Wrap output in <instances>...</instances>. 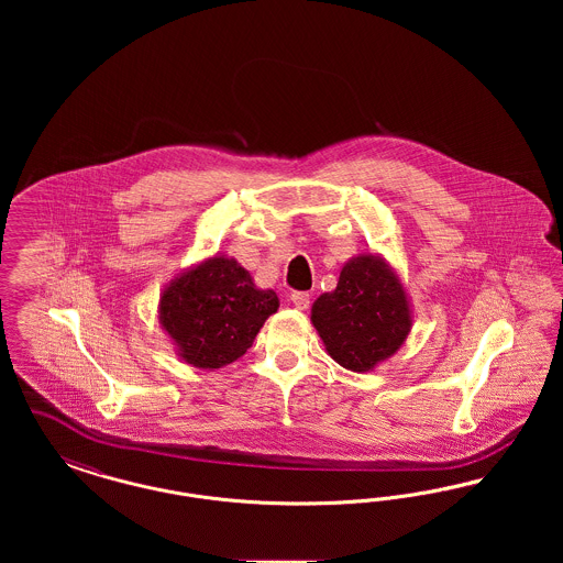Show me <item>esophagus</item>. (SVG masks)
Wrapping results in <instances>:
<instances>
[{
	"instance_id": "esophagus-1",
	"label": "esophagus",
	"mask_w": 563,
	"mask_h": 563,
	"mask_svg": "<svg viewBox=\"0 0 563 563\" xmlns=\"http://www.w3.org/2000/svg\"><path fill=\"white\" fill-rule=\"evenodd\" d=\"M291 301H294V306L297 310H306V308L310 306V294H306V291H295V294H291Z\"/></svg>"
}]
</instances>
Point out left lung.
I'll return each instance as SVG.
<instances>
[{
  "instance_id": "obj_1",
  "label": "left lung",
  "mask_w": 563,
  "mask_h": 563,
  "mask_svg": "<svg viewBox=\"0 0 563 563\" xmlns=\"http://www.w3.org/2000/svg\"><path fill=\"white\" fill-rule=\"evenodd\" d=\"M310 321L338 365L365 374L401 349L413 314L397 269L377 253H358L338 287L314 299Z\"/></svg>"
}]
</instances>
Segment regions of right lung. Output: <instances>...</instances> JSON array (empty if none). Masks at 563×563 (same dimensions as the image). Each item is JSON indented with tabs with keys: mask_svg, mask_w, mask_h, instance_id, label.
Returning a JSON list of instances; mask_svg holds the SVG:
<instances>
[{
	"mask_svg": "<svg viewBox=\"0 0 563 563\" xmlns=\"http://www.w3.org/2000/svg\"><path fill=\"white\" fill-rule=\"evenodd\" d=\"M278 306V295L260 289L234 257L217 253L162 289L158 321L184 363L214 372L251 349Z\"/></svg>",
	"mask_w": 563,
	"mask_h": 563,
	"instance_id": "obj_1",
	"label": "right lung"
}]
</instances>
